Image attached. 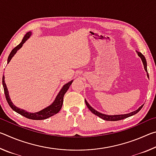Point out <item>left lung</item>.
<instances>
[{"mask_svg":"<svg viewBox=\"0 0 156 156\" xmlns=\"http://www.w3.org/2000/svg\"><path fill=\"white\" fill-rule=\"evenodd\" d=\"M138 56L141 58L142 59V61L143 62V65H144V69L146 72H147V61H146V59H145L144 56L142 55L140 52H138ZM147 76L149 77V73H147ZM85 101V103L86 105L87 106L88 109L91 111V112L95 114L97 116H98L100 118H102V119H103L105 120H107V121H117V120H122V119H125V118H126L129 117V116H131L133 115H135L137 113H138L142 107H143V105H142L141 107H139L138 109H137L136 111H134V112H131V113H126V114H123V115H105L103 114V113H101L98 112H97V111L95 110L94 109H93L90 105H89V103L87 102V100H84Z\"/></svg>","mask_w":156,"mask_h":156,"instance_id":"obj_1","label":"left lung"}]
</instances>
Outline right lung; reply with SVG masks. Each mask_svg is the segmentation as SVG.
Masks as SVG:
<instances>
[{"instance_id": "add662e5", "label": "right lung", "mask_w": 156, "mask_h": 156, "mask_svg": "<svg viewBox=\"0 0 156 156\" xmlns=\"http://www.w3.org/2000/svg\"><path fill=\"white\" fill-rule=\"evenodd\" d=\"M31 34V31L26 34L25 36H24V38H23V39L22 40V41H21V43L12 49V51H11V53H10L9 56L8 57V59H7V62H9L10 60H11L12 58L14 56V55L16 54V53L18 50L23 46V43H24L29 38H30ZM4 79H5V76H3V77H2V85H3L4 93H5V98H6L7 101V102H8V104L10 106V107H11L12 109L14 111V112H17L18 113L22 115L23 116H24V117H25V118H29V119H31V120H37L47 119V118L51 117V116L56 114L57 113L59 112V111L62 108V102H63V97H64V95L68 90V89L69 88L70 85L72 84V82H73V81H71V82H69V83H67L62 87V89L60 91L59 94H58V96H56V99H55L54 102H53L51 105H49V107H47V108H45V109H44L42 111H40L39 112L29 113V112H26V111H25V110L20 109H19V108L16 107L14 104L12 103L11 100H10V98H9L8 90H7L6 84L5 83Z\"/></svg>"}]
</instances>
